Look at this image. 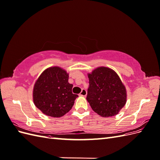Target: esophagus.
I'll return each instance as SVG.
<instances>
[{
	"label": "esophagus",
	"mask_w": 160,
	"mask_h": 160,
	"mask_svg": "<svg viewBox=\"0 0 160 160\" xmlns=\"http://www.w3.org/2000/svg\"><path fill=\"white\" fill-rule=\"evenodd\" d=\"M79 95L80 96H83V97H85L87 95V91L85 89H83L81 90V93H79Z\"/></svg>",
	"instance_id": "obj_1"
}]
</instances>
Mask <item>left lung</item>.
I'll list each match as a JSON object with an SVG mask.
<instances>
[{
  "label": "left lung",
  "instance_id": "8db88e82",
  "mask_svg": "<svg viewBox=\"0 0 160 160\" xmlns=\"http://www.w3.org/2000/svg\"><path fill=\"white\" fill-rule=\"evenodd\" d=\"M88 78L87 100L92 109L104 118L118 114L126 103L127 91L117 72L99 67L88 73Z\"/></svg>",
  "mask_w": 160,
  "mask_h": 160
}]
</instances>
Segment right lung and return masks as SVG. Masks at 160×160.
Instances as JSON below:
<instances>
[{
    "mask_svg": "<svg viewBox=\"0 0 160 160\" xmlns=\"http://www.w3.org/2000/svg\"><path fill=\"white\" fill-rule=\"evenodd\" d=\"M69 73L59 67L46 69L38 77L32 91L34 104L42 113L61 118L71 109L78 97L72 93Z\"/></svg>",
    "mask_w": 160,
    "mask_h": 160,
    "instance_id": "right-lung-1",
    "label": "right lung"
}]
</instances>
